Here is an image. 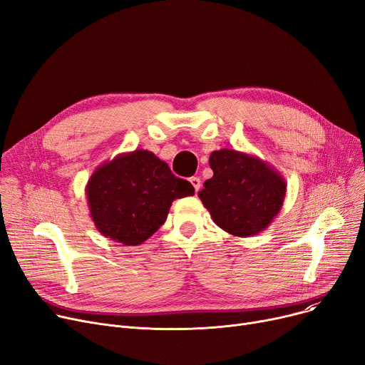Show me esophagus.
Wrapping results in <instances>:
<instances>
[{
  "mask_svg": "<svg viewBox=\"0 0 365 365\" xmlns=\"http://www.w3.org/2000/svg\"><path fill=\"white\" fill-rule=\"evenodd\" d=\"M189 182H190V183H192V186L195 187V192H198V190H200V187H201V179H200V178H195V176H194V178H190V179H189Z\"/></svg>",
  "mask_w": 365,
  "mask_h": 365,
  "instance_id": "34e87169",
  "label": "esophagus"
}]
</instances>
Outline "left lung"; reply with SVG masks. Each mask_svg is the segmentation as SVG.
<instances>
[{
  "mask_svg": "<svg viewBox=\"0 0 365 365\" xmlns=\"http://www.w3.org/2000/svg\"><path fill=\"white\" fill-rule=\"evenodd\" d=\"M213 178L198 197L213 222L234 237H253L281 212L287 183L279 171L259 157L235 149L213 150Z\"/></svg>",
  "mask_w": 365,
  "mask_h": 365,
  "instance_id": "8db88e82",
  "label": "left lung"
}]
</instances>
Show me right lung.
Here are the masks:
<instances>
[{
	"label": "right lung",
	"instance_id": "obj_1",
	"mask_svg": "<svg viewBox=\"0 0 365 365\" xmlns=\"http://www.w3.org/2000/svg\"><path fill=\"white\" fill-rule=\"evenodd\" d=\"M187 180L145 149L120 153L94 170L86 186L98 231L124 245H139L165 222L171 202L194 195Z\"/></svg>",
	"mask_w": 365,
	"mask_h": 365
}]
</instances>
